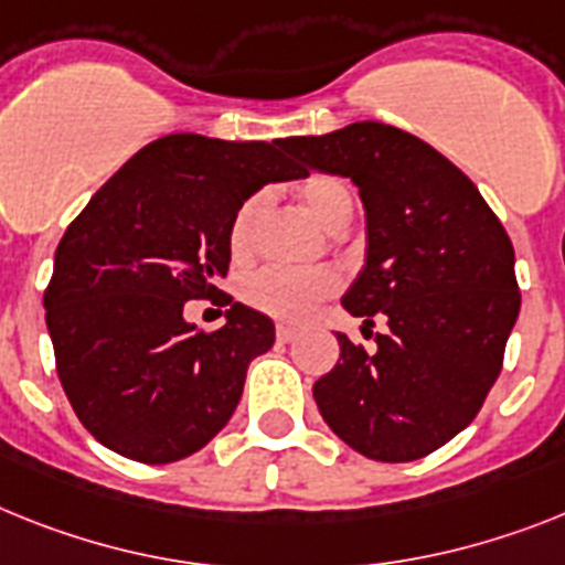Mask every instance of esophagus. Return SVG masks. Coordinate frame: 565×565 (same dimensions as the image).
Masks as SVG:
<instances>
[{"label": "esophagus", "instance_id": "esophagus-1", "mask_svg": "<svg viewBox=\"0 0 565 565\" xmlns=\"http://www.w3.org/2000/svg\"><path fill=\"white\" fill-rule=\"evenodd\" d=\"M298 330L296 327H287V324H278V330H275V339L281 341V344H290V341H296Z\"/></svg>", "mask_w": 565, "mask_h": 565}]
</instances>
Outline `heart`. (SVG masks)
Instances as JSON below:
<instances>
[{"label": "heart", "mask_w": 565, "mask_h": 565, "mask_svg": "<svg viewBox=\"0 0 565 565\" xmlns=\"http://www.w3.org/2000/svg\"><path fill=\"white\" fill-rule=\"evenodd\" d=\"M298 198L321 226L341 232L353 217V194L330 174H312L301 183ZM264 194H253L238 206L230 224V253L235 260L253 255L255 230L264 215ZM244 301L281 321H305L316 305L335 292V275L327 269H260L244 281Z\"/></svg>", "instance_id": "b5f03b06"}]
</instances>
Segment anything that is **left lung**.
Segmentation results:
<instances>
[{
	"label": "left lung",
	"instance_id": "left-lung-1",
	"mask_svg": "<svg viewBox=\"0 0 565 565\" xmlns=\"http://www.w3.org/2000/svg\"><path fill=\"white\" fill-rule=\"evenodd\" d=\"M281 146L359 186L367 249L341 307L364 324L387 319L371 353L335 333L341 355L312 385L316 405L367 459L428 457L471 425L500 376L520 312L514 246L480 189L407 131L364 120Z\"/></svg>",
	"mask_w": 565,
	"mask_h": 565
}]
</instances>
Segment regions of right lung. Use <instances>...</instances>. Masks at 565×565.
Instances as JSON below:
<instances>
[{
    "label": "right lung",
    "mask_w": 565,
    "mask_h": 565,
    "mask_svg": "<svg viewBox=\"0 0 565 565\" xmlns=\"http://www.w3.org/2000/svg\"><path fill=\"white\" fill-rule=\"evenodd\" d=\"M281 140L166 135L99 186L56 246L45 324L85 430L120 457L163 466L201 451L244 393L275 324L235 305L201 333L192 298L230 269V224L267 183L305 178Z\"/></svg>",
    "instance_id": "1"
}]
</instances>
